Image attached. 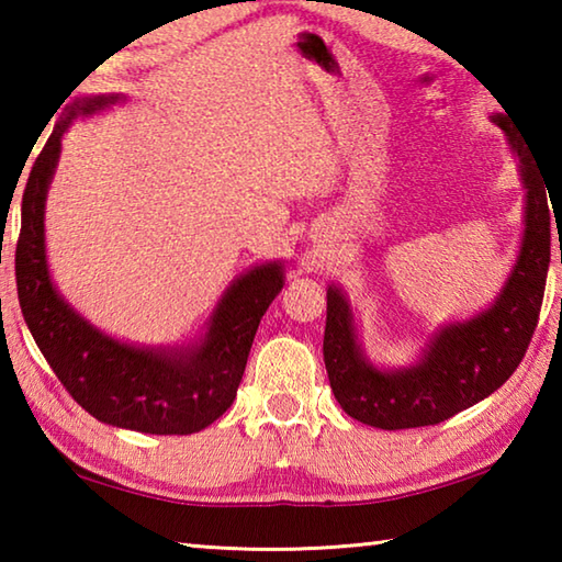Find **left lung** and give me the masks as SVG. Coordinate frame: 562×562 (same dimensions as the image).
Segmentation results:
<instances>
[{
    "label": "left lung",
    "instance_id": "left-lung-1",
    "mask_svg": "<svg viewBox=\"0 0 562 562\" xmlns=\"http://www.w3.org/2000/svg\"><path fill=\"white\" fill-rule=\"evenodd\" d=\"M491 121L508 136L526 186V231L516 265L496 302L471 319L436 329L414 364L379 369L357 341L345 292L329 284L322 345L329 386L339 406L361 424L386 431L441 424L506 384L526 357L550 265L548 183L510 116L496 113Z\"/></svg>",
    "mask_w": 562,
    "mask_h": 562
}]
</instances>
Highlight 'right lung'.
<instances>
[{
	"label": "right lung",
	"instance_id": "1",
	"mask_svg": "<svg viewBox=\"0 0 562 562\" xmlns=\"http://www.w3.org/2000/svg\"><path fill=\"white\" fill-rule=\"evenodd\" d=\"M116 101L119 93L76 99L34 160L22 195L14 260L19 307L54 374L93 418L140 434H195L231 408L255 331L284 284L282 262H265L240 274L217 302L205 337L190 347L123 345L83 319L52 282L44 205L71 121Z\"/></svg>",
	"mask_w": 562,
	"mask_h": 562
}]
</instances>
